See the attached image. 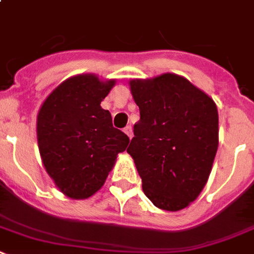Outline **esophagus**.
I'll return each mask as SVG.
<instances>
[{
	"label": "esophagus",
	"instance_id": "esophagus-1",
	"mask_svg": "<svg viewBox=\"0 0 254 254\" xmlns=\"http://www.w3.org/2000/svg\"><path fill=\"white\" fill-rule=\"evenodd\" d=\"M123 131H125V133L127 136H128L129 139H132V136H133V133H132V128H131V126H127V127H126L125 129H123Z\"/></svg>",
	"mask_w": 254,
	"mask_h": 254
}]
</instances>
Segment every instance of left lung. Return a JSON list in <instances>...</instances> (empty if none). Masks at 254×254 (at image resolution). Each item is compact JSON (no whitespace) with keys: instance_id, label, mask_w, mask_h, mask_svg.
Returning a JSON list of instances; mask_svg holds the SVG:
<instances>
[{"instance_id":"left-lung-1","label":"left lung","mask_w":254,"mask_h":254,"mask_svg":"<svg viewBox=\"0 0 254 254\" xmlns=\"http://www.w3.org/2000/svg\"><path fill=\"white\" fill-rule=\"evenodd\" d=\"M140 121L127 153L153 205L178 211L204 190L218 149V110L210 96L177 74L129 80Z\"/></svg>"}]
</instances>
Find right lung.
<instances>
[{"instance_id": "1", "label": "right lung", "mask_w": 254, "mask_h": 254, "mask_svg": "<svg viewBox=\"0 0 254 254\" xmlns=\"http://www.w3.org/2000/svg\"><path fill=\"white\" fill-rule=\"evenodd\" d=\"M117 80L80 74L62 81L37 114L36 133L44 167L67 197L84 200L104 186L125 152L128 136L114 128L101 101Z\"/></svg>"}]
</instances>
